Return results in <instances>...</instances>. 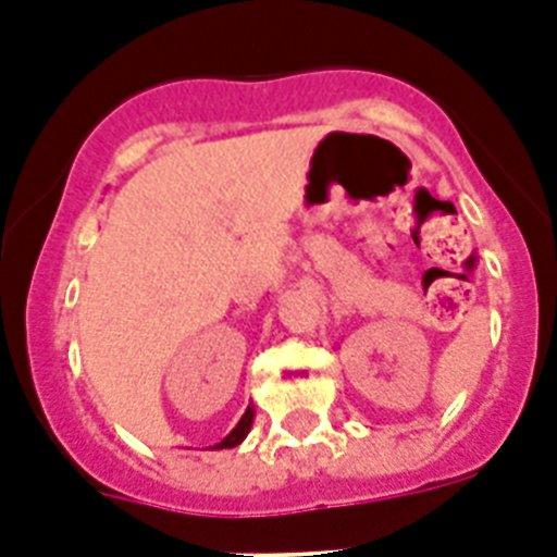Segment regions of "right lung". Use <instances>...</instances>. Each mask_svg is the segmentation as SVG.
I'll list each match as a JSON object with an SVG mask.
<instances>
[{"instance_id": "right-lung-1", "label": "right lung", "mask_w": 557, "mask_h": 557, "mask_svg": "<svg viewBox=\"0 0 557 557\" xmlns=\"http://www.w3.org/2000/svg\"><path fill=\"white\" fill-rule=\"evenodd\" d=\"M251 422H255V408H246V413L240 416V422H237V428L228 433L223 442H218V450H223V447H237L243 442V438L249 436V430H251Z\"/></svg>"}]
</instances>
